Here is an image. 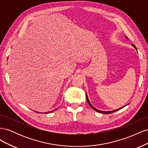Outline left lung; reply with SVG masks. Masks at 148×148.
<instances>
[{
    "label": "left lung",
    "mask_w": 148,
    "mask_h": 148,
    "mask_svg": "<svg viewBox=\"0 0 148 148\" xmlns=\"http://www.w3.org/2000/svg\"><path fill=\"white\" fill-rule=\"evenodd\" d=\"M125 38H127L128 39V38L127 37V36H125ZM132 46L133 47H135V49H136V50L137 51V49H136V47H135V45H133V44H132ZM86 99H87V101H88V104H89V106H90L92 108L95 110V111H96V112H99V113H102V114H110V113H113V112H116V111H117V110H120V109H122V108H123V107H125V106H127L128 104H127V105H125V106H124L123 107H120V108H119V109H115V110H111V111H102V110H98V109H96L95 107H94L91 103H90V102H89V99H88V95H87V94H86Z\"/></svg>",
    "instance_id": "obj_1"
}]
</instances>
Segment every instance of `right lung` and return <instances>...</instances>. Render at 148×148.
Returning <instances> with one entry per match:
<instances>
[{"mask_svg":"<svg viewBox=\"0 0 148 148\" xmlns=\"http://www.w3.org/2000/svg\"><path fill=\"white\" fill-rule=\"evenodd\" d=\"M57 109H56L55 110H51V111H49V112H46V114H48V113H51V112H53V111H54V110H56ZM34 112H37V113H42V112H36V111H34Z\"/></svg>","mask_w":148,"mask_h":148,"instance_id":"add662e5","label":"right lung"}]
</instances>
